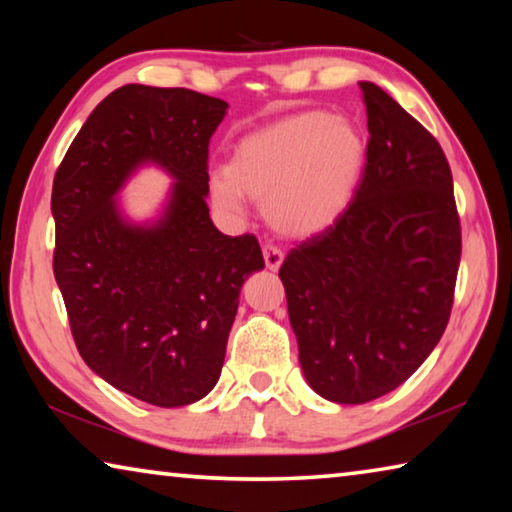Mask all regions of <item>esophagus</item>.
<instances>
[{
	"label": "esophagus",
	"mask_w": 512,
	"mask_h": 512,
	"mask_svg": "<svg viewBox=\"0 0 512 512\" xmlns=\"http://www.w3.org/2000/svg\"><path fill=\"white\" fill-rule=\"evenodd\" d=\"M262 253H264V262H266V268L268 271H277V268L282 266V262H284V253L280 248H275V246H271V244H266L264 248H262Z\"/></svg>",
	"instance_id": "obj_1"
}]
</instances>
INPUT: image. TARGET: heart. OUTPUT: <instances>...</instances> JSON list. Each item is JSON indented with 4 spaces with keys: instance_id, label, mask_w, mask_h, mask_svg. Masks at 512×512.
<instances>
[{
    "instance_id": "obj_1",
    "label": "heart",
    "mask_w": 512,
    "mask_h": 512,
    "mask_svg": "<svg viewBox=\"0 0 512 512\" xmlns=\"http://www.w3.org/2000/svg\"><path fill=\"white\" fill-rule=\"evenodd\" d=\"M366 155V135L354 119L298 112L241 137L225 171L214 173L212 198L223 210H239L246 194L264 203L277 232L307 239L332 228L352 205Z\"/></svg>"
}]
</instances>
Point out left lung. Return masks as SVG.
Instances as JSON below:
<instances>
[{"label": "left lung", "mask_w": 512, "mask_h": 512, "mask_svg": "<svg viewBox=\"0 0 512 512\" xmlns=\"http://www.w3.org/2000/svg\"><path fill=\"white\" fill-rule=\"evenodd\" d=\"M368 155L352 205L280 268L300 368L336 404L395 391L443 336L461 223L443 149L400 103L361 81Z\"/></svg>", "instance_id": "8db88e82"}]
</instances>
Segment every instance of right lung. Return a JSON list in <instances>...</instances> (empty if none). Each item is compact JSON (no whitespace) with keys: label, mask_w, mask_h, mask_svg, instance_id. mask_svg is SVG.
<instances>
[{"label":"right lung","mask_w":512,"mask_h":512,"mask_svg":"<svg viewBox=\"0 0 512 512\" xmlns=\"http://www.w3.org/2000/svg\"><path fill=\"white\" fill-rule=\"evenodd\" d=\"M228 103L128 83L108 94L56 171L54 275L76 348L117 391L173 409L212 391L248 275L253 235L216 230L207 146ZM174 183L159 214L133 222L116 196L142 166Z\"/></svg>","instance_id":"add662e5"}]
</instances>
